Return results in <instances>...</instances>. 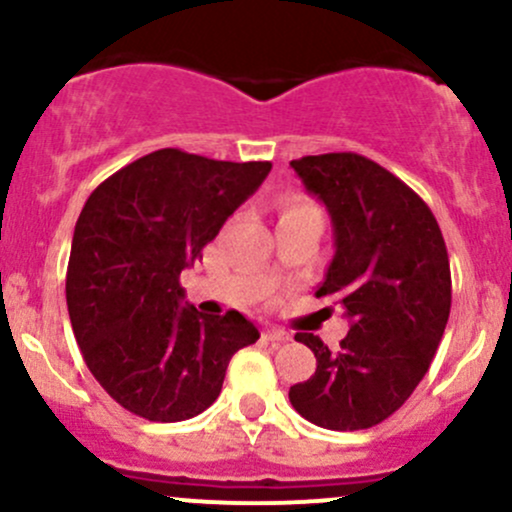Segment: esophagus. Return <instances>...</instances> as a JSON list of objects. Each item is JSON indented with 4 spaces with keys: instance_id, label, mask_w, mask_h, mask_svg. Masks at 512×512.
I'll return each mask as SVG.
<instances>
[{
    "instance_id": "obj_1",
    "label": "esophagus",
    "mask_w": 512,
    "mask_h": 512,
    "mask_svg": "<svg viewBox=\"0 0 512 512\" xmlns=\"http://www.w3.org/2000/svg\"><path fill=\"white\" fill-rule=\"evenodd\" d=\"M265 338L272 340V342H286L291 340V335L286 333V330H279V328H267L265 330Z\"/></svg>"
}]
</instances>
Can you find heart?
Segmentation results:
<instances>
[{
  "mask_svg": "<svg viewBox=\"0 0 512 512\" xmlns=\"http://www.w3.org/2000/svg\"><path fill=\"white\" fill-rule=\"evenodd\" d=\"M306 206H313V204H308L306 199H299V196H291V199L286 201L284 213H286V211H299V209H306Z\"/></svg>",
  "mask_w": 512,
  "mask_h": 512,
  "instance_id": "1",
  "label": "heart"
}]
</instances>
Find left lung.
Returning <instances> with one entry per match:
<instances>
[{"instance_id": "obj_1", "label": "left lung", "mask_w": 512, "mask_h": 512, "mask_svg": "<svg viewBox=\"0 0 512 512\" xmlns=\"http://www.w3.org/2000/svg\"><path fill=\"white\" fill-rule=\"evenodd\" d=\"M330 213L335 255L316 296L335 299L350 333L328 350L313 333L296 342L316 374L289 389L291 406L328 430H367L396 413L430 369L452 306L442 230L396 174L357 153L291 160Z\"/></svg>"}]
</instances>
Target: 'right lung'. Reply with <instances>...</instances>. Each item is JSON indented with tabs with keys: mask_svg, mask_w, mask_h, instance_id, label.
Here are the masks:
<instances>
[{
	"mask_svg": "<svg viewBox=\"0 0 512 512\" xmlns=\"http://www.w3.org/2000/svg\"><path fill=\"white\" fill-rule=\"evenodd\" d=\"M272 162H226L162 148L121 167L77 218L65 296L89 372L119 406L153 423L199 415L230 357L260 338L243 313L182 303V269L201 260Z\"/></svg>",
	"mask_w": 512,
	"mask_h": 512,
	"instance_id": "right-lung-1",
	"label": "right lung"
}]
</instances>
